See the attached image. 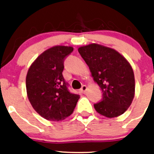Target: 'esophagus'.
Wrapping results in <instances>:
<instances>
[{"instance_id": "34e87169", "label": "esophagus", "mask_w": 154, "mask_h": 154, "mask_svg": "<svg viewBox=\"0 0 154 154\" xmlns=\"http://www.w3.org/2000/svg\"><path fill=\"white\" fill-rule=\"evenodd\" d=\"M86 90H87V86H86V85H82V88H81V91H82V92H83V93H85Z\"/></svg>"}]
</instances>
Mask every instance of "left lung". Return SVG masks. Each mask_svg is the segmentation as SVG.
I'll list each match as a JSON object with an SVG mask.
<instances>
[{
    "label": "left lung",
    "instance_id": "obj_1",
    "mask_svg": "<svg viewBox=\"0 0 154 154\" xmlns=\"http://www.w3.org/2000/svg\"><path fill=\"white\" fill-rule=\"evenodd\" d=\"M78 51L103 92V99L94 104L96 112L108 118L124 113L135 95L134 73L129 62L113 48L96 43Z\"/></svg>",
    "mask_w": 154,
    "mask_h": 154
}]
</instances>
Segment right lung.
Returning a JSON list of instances; mask_svg holds the SVG:
<instances>
[{
  "label": "right lung",
  "mask_w": 154,
  "mask_h": 154,
  "mask_svg": "<svg viewBox=\"0 0 154 154\" xmlns=\"http://www.w3.org/2000/svg\"><path fill=\"white\" fill-rule=\"evenodd\" d=\"M71 46L56 45L42 52L31 65L26 76L27 95L34 109L50 121H61L74 111L79 95L71 93L62 72Z\"/></svg>",
  "instance_id": "add662e5"
}]
</instances>
